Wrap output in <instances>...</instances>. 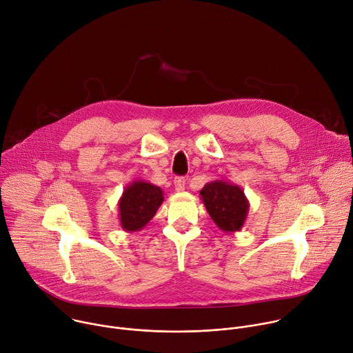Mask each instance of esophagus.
I'll use <instances>...</instances> for the list:
<instances>
[{
    "label": "esophagus",
    "mask_w": 353,
    "mask_h": 353,
    "mask_svg": "<svg viewBox=\"0 0 353 353\" xmlns=\"http://www.w3.org/2000/svg\"><path fill=\"white\" fill-rule=\"evenodd\" d=\"M174 188H176L177 192L184 191V188H185V179L184 177H176L174 179Z\"/></svg>",
    "instance_id": "34e87169"
}]
</instances>
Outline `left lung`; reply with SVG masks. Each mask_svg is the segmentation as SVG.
I'll use <instances>...</instances> for the list:
<instances>
[{
  "instance_id": "1",
  "label": "left lung",
  "mask_w": 353,
  "mask_h": 353,
  "mask_svg": "<svg viewBox=\"0 0 353 353\" xmlns=\"http://www.w3.org/2000/svg\"><path fill=\"white\" fill-rule=\"evenodd\" d=\"M199 196L215 225L225 233L241 230L248 215V199L234 183L214 180L199 191Z\"/></svg>"
}]
</instances>
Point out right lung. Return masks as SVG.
Masks as SVG:
<instances>
[{"label":"right lung","instance_id":"add662e5","mask_svg":"<svg viewBox=\"0 0 353 353\" xmlns=\"http://www.w3.org/2000/svg\"><path fill=\"white\" fill-rule=\"evenodd\" d=\"M163 199L161 187L143 180L131 181L119 199V219L123 230H141L155 216Z\"/></svg>","mask_w":353,"mask_h":353}]
</instances>
